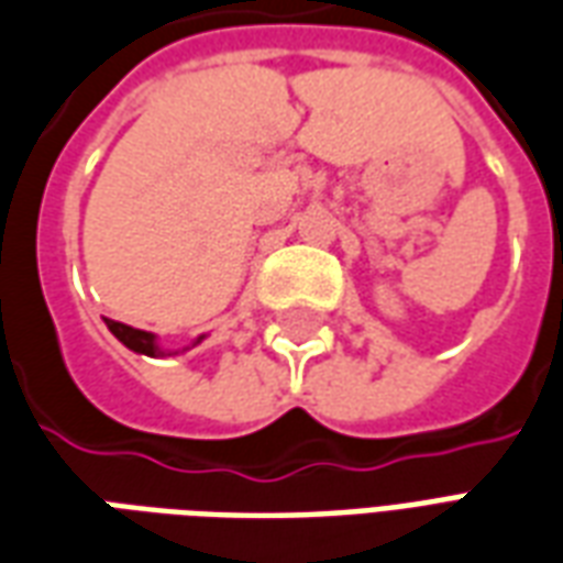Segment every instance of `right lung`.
Here are the masks:
<instances>
[{"label": "right lung", "instance_id": "right-lung-1", "mask_svg": "<svg viewBox=\"0 0 563 563\" xmlns=\"http://www.w3.org/2000/svg\"><path fill=\"white\" fill-rule=\"evenodd\" d=\"M106 324H109L111 333L121 339L126 349H133V352H139V354H151V357H154V354H163L161 349H157V342H154V333L135 330V327L121 324V321H109V318H106Z\"/></svg>", "mask_w": 563, "mask_h": 563}]
</instances>
